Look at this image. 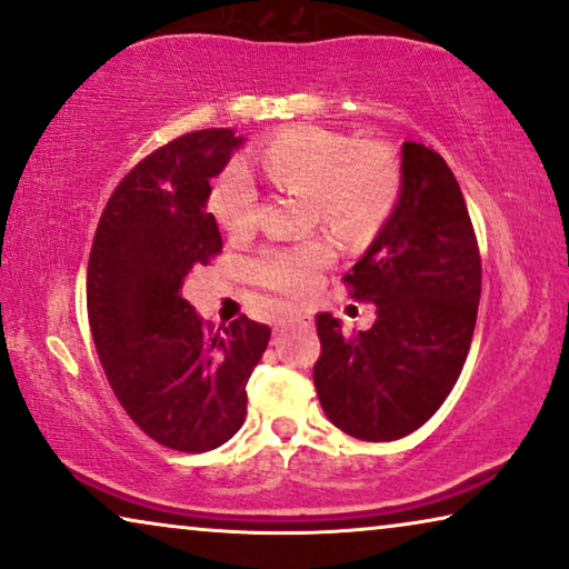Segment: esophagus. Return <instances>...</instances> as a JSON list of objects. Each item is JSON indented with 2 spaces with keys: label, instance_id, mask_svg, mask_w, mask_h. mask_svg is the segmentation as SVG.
<instances>
[{
  "label": "esophagus",
  "instance_id": "1",
  "mask_svg": "<svg viewBox=\"0 0 569 569\" xmlns=\"http://www.w3.org/2000/svg\"><path fill=\"white\" fill-rule=\"evenodd\" d=\"M290 326H310V318H306V316H290V318H282V321L277 323V329H290Z\"/></svg>",
  "mask_w": 569,
  "mask_h": 569
}]
</instances>
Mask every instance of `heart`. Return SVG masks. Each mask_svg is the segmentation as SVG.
Masks as SVG:
<instances>
[{
    "label": "heart",
    "instance_id": "1",
    "mask_svg": "<svg viewBox=\"0 0 569 569\" xmlns=\"http://www.w3.org/2000/svg\"><path fill=\"white\" fill-rule=\"evenodd\" d=\"M263 173L279 186L308 193L321 222L347 240H368L383 228L401 197V168L386 144L352 139L318 127L277 131L256 154ZM209 212L230 236L253 228L259 189L251 173L232 162L217 176L209 193ZM333 261L329 240H308L295 248L267 251L253 274L271 290L306 295L318 271Z\"/></svg>",
    "mask_w": 569,
    "mask_h": 569
}]
</instances>
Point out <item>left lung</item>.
Listing matches in <instances>:
<instances>
[{
	"mask_svg": "<svg viewBox=\"0 0 569 569\" xmlns=\"http://www.w3.org/2000/svg\"><path fill=\"white\" fill-rule=\"evenodd\" d=\"M352 298L376 302L368 331L316 318L313 368L326 417L357 440H399L453 391L469 355L481 259L453 170L419 142L401 144V197L345 277Z\"/></svg>",
	"mask_w": 569,
	"mask_h": 569,
	"instance_id": "8db88e82",
	"label": "left lung"
}]
</instances>
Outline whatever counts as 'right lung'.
Returning a JSON list of instances; mask_svg holds the SVG:
<instances>
[{
  "label": "right lung",
  "mask_w": 569,
  "mask_h": 569,
  "mask_svg": "<svg viewBox=\"0 0 569 569\" xmlns=\"http://www.w3.org/2000/svg\"><path fill=\"white\" fill-rule=\"evenodd\" d=\"M243 142L204 129L147 154L116 186L90 251L88 316L108 383L139 430L183 453L240 430L246 383L271 337L246 316L207 331L181 292L186 274L222 251L209 181Z\"/></svg>",
  "instance_id": "right-lung-1"
}]
</instances>
